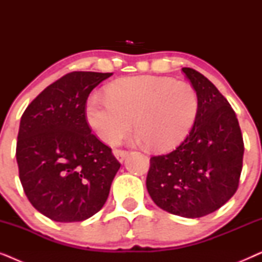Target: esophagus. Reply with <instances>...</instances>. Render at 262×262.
<instances>
[{
  "instance_id": "34e87169",
  "label": "esophagus",
  "mask_w": 262,
  "mask_h": 262,
  "mask_svg": "<svg viewBox=\"0 0 262 262\" xmlns=\"http://www.w3.org/2000/svg\"><path fill=\"white\" fill-rule=\"evenodd\" d=\"M114 156L117 157V160L119 161V162H123V161L125 160V157H126L128 155V151H126V150H121V149H116L113 151Z\"/></svg>"
}]
</instances>
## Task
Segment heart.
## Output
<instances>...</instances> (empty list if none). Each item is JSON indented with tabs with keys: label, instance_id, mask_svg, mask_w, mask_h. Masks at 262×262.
Instances as JSON below:
<instances>
[{
	"label": "heart",
	"instance_id": "heart-1",
	"mask_svg": "<svg viewBox=\"0 0 262 262\" xmlns=\"http://www.w3.org/2000/svg\"><path fill=\"white\" fill-rule=\"evenodd\" d=\"M198 110V93L188 82L134 76L110 84L107 96H89L85 117L89 126L107 144L119 142L131 130L135 119L137 141L164 151L184 141Z\"/></svg>",
	"mask_w": 262,
	"mask_h": 262
}]
</instances>
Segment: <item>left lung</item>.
I'll return each instance as SVG.
<instances>
[{"instance_id": "obj_1", "label": "left lung", "mask_w": 262, "mask_h": 262, "mask_svg": "<svg viewBox=\"0 0 262 262\" xmlns=\"http://www.w3.org/2000/svg\"><path fill=\"white\" fill-rule=\"evenodd\" d=\"M182 71L198 93V116L178 148L150 159L146 188L162 210L199 218L220 209L237 191L245 144L228 100L196 70Z\"/></svg>"}]
</instances>
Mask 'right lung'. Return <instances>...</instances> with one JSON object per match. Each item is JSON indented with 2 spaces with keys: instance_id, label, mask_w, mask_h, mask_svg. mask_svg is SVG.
Returning <instances> with one entry per match:
<instances>
[{
  "instance_id": "1",
  "label": "right lung",
  "mask_w": 262,
  "mask_h": 262,
  "mask_svg": "<svg viewBox=\"0 0 262 262\" xmlns=\"http://www.w3.org/2000/svg\"><path fill=\"white\" fill-rule=\"evenodd\" d=\"M112 73L73 71L46 87L25 110L16 142L19 178L39 212L63 223L99 212L120 163L92 134L85 103Z\"/></svg>"
}]
</instances>
